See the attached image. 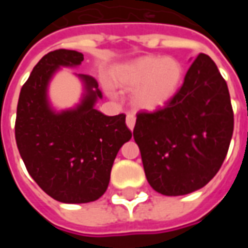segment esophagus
Returning a JSON list of instances; mask_svg holds the SVG:
<instances>
[{
    "label": "esophagus",
    "instance_id": "1",
    "mask_svg": "<svg viewBox=\"0 0 248 248\" xmlns=\"http://www.w3.org/2000/svg\"><path fill=\"white\" fill-rule=\"evenodd\" d=\"M126 124H127V127H129L130 130L134 129L135 126V115L133 113H127V115H126Z\"/></svg>",
    "mask_w": 248,
    "mask_h": 248
}]
</instances>
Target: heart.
<instances>
[{"label": "heart", "instance_id": "1", "mask_svg": "<svg viewBox=\"0 0 248 248\" xmlns=\"http://www.w3.org/2000/svg\"><path fill=\"white\" fill-rule=\"evenodd\" d=\"M182 65L171 57H142L119 74L118 83L136 89L134 102L143 110H156L166 105L182 81Z\"/></svg>", "mask_w": 248, "mask_h": 248}]
</instances>
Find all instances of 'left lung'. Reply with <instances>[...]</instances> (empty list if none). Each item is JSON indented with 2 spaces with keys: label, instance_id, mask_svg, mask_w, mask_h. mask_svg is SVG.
Here are the masks:
<instances>
[{
  "label": "left lung",
  "instance_id": "1",
  "mask_svg": "<svg viewBox=\"0 0 248 248\" xmlns=\"http://www.w3.org/2000/svg\"><path fill=\"white\" fill-rule=\"evenodd\" d=\"M234 131L227 83L201 53L174 97L154 111L137 113L133 135L147 182L169 197L206 186L219 171Z\"/></svg>",
  "mask_w": 248,
  "mask_h": 248
}]
</instances>
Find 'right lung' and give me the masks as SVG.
<instances>
[{"label":"right lung","instance_id":"1","mask_svg":"<svg viewBox=\"0 0 248 248\" xmlns=\"http://www.w3.org/2000/svg\"><path fill=\"white\" fill-rule=\"evenodd\" d=\"M83 54L58 49L40 60L21 89L16 117V142L30 177L63 203L97 201L106 191L114 159L131 138L126 115L108 117L94 108L102 98L97 81L81 74L87 94L70 111L53 113L46 87L60 66H77Z\"/></svg>","mask_w":248,"mask_h":248}]
</instances>
